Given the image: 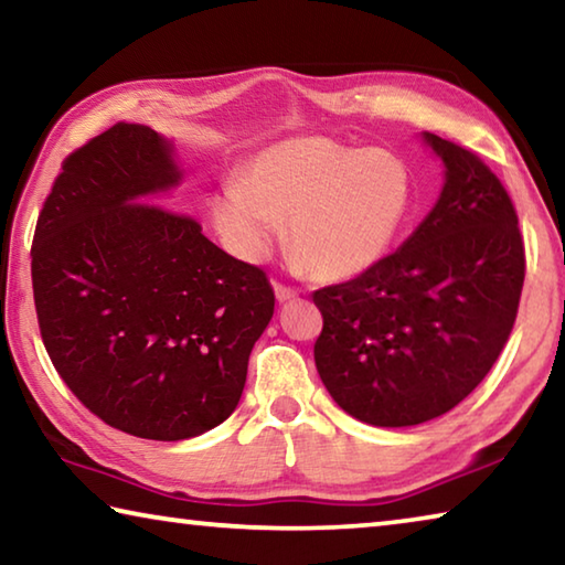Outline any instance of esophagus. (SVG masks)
<instances>
[{
  "mask_svg": "<svg viewBox=\"0 0 565 565\" xmlns=\"http://www.w3.org/2000/svg\"><path fill=\"white\" fill-rule=\"evenodd\" d=\"M274 294H276V301H279V303L299 299V291L289 289V286H284V284H274Z\"/></svg>",
  "mask_w": 565,
  "mask_h": 565,
  "instance_id": "34e87169",
  "label": "esophagus"
}]
</instances>
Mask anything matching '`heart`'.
<instances>
[{
	"mask_svg": "<svg viewBox=\"0 0 565 565\" xmlns=\"http://www.w3.org/2000/svg\"><path fill=\"white\" fill-rule=\"evenodd\" d=\"M414 209V177L396 151L356 149L327 137L264 147L218 189L212 218L244 262H262L281 232L319 279H351L391 252Z\"/></svg>",
	"mask_w": 565,
	"mask_h": 565,
	"instance_id": "1",
	"label": "heart"
}]
</instances>
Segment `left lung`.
Returning <instances> with one entry per match:
<instances>
[{
  "label": "left lung",
  "instance_id": "obj_1",
  "mask_svg": "<svg viewBox=\"0 0 565 565\" xmlns=\"http://www.w3.org/2000/svg\"><path fill=\"white\" fill-rule=\"evenodd\" d=\"M444 186L396 254L313 291V361L331 398L371 426L444 416L481 384L513 329L525 276L519 216L471 151L420 134Z\"/></svg>",
  "mask_w": 565,
  "mask_h": 565
}]
</instances>
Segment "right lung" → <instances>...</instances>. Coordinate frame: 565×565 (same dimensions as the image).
Masks as SVG:
<instances>
[{
  "instance_id": "obj_1",
  "label": "right lung",
  "mask_w": 565,
  "mask_h": 565,
  "mask_svg": "<svg viewBox=\"0 0 565 565\" xmlns=\"http://www.w3.org/2000/svg\"><path fill=\"white\" fill-rule=\"evenodd\" d=\"M36 222L32 286L46 353L104 424L151 441L234 414L248 353L274 317L262 269L164 204L174 141L117 124L64 161Z\"/></svg>"
}]
</instances>
